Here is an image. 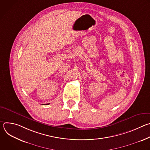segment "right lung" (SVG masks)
<instances>
[{"label":"right lung","instance_id":"right-lung-1","mask_svg":"<svg viewBox=\"0 0 150 150\" xmlns=\"http://www.w3.org/2000/svg\"><path fill=\"white\" fill-rule=\"evenodd\" d=\"M47 104H45V105H47Z\"/></svg>","mask_w":150,"mask_h":150}]
</instances>
